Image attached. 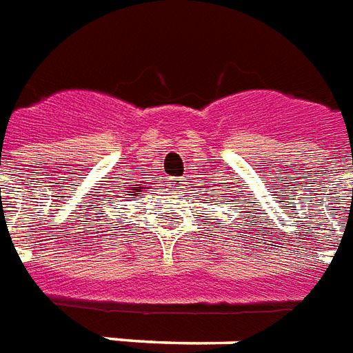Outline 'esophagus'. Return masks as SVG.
Wrapping results in <instances>:
<instances>
[{
	"label": "esophagus",
	"instance_id": "1",
	"mask_svg": "<svg viewBox=\"0 0 353 353\" xmlns=\"http://www.w3.org/2000/svg\"><path fill=\"white\" fill-rule=\"evenodd\" d=\"M183 177H172V179H170V183H172V187H174V189H183Z\"/></svg>",
	"mask_w": 353,
	"mask_h": 353
}]
</instances>
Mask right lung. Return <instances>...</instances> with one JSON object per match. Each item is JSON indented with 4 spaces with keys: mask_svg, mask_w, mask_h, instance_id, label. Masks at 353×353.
I'll use <instances>...</instances> for the list:
<instances>
[{
    "mask_svg": "<svg viewBox=\"0 0 353 353\" xmlns=\"http://www.w3.org/2000/svg\"><path fill=\"white\" fill-rule=\"evenodd\" d=\"M145 189V187H140V185H129L127 189H125V196H132V194H140V190Z\"/></svg>",
    "mask_w": 353,
    "mask_h": 353,
    "instance_id": "right-lung-1",
    "label": "right lung"
}]
</instances>
